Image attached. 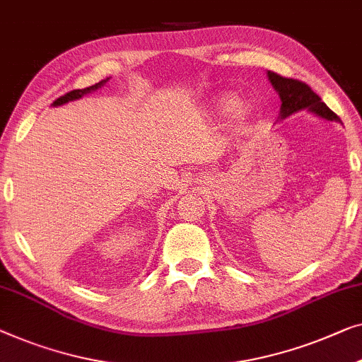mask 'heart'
Wrapping results in <instances>:
<instances>
[{"mask_svg": "<svg viewBox=\"0 0 362 362\" xmlns=\"http://www.w3.org/2000/svg\"><path fill=\"white\" fill-rule=\"evenodd\" d=\"M217 107L220 109V111H225V109H232L235 116H238V117H245L250 111L248 106H246L245 103H240V101L233 103V99L230 96L218 98L217 99Z\"/></svg>", "mask_w": 362, "mask_h": 362, "instance_id": "1", "label": "heart"}]
</instances>
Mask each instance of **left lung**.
Listing matches in <instances>:
<instances>
[{
  "label": "left lung",
  "mask_w": 362,
  "mask_h": 362,
  "mask_svg": "<svg viewBox=\"0 0 362 362\" xmlns=\"http://www.w3.org/2000/svg\"><path fill=\"white\" fill-rule=\"evenodd\" d=\"M268 78L274 90L279 93L281 98V119L292 116L302 109H310L312 112L328 120H339V117L325 104L320 96L312 91L307 83L277 75L274 71H268Z\"/></svg>",
  "instance_id": "left-lung-1"
}]
</instances>
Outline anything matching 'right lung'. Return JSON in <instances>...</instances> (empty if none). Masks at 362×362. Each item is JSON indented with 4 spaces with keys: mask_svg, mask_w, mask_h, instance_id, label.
Masks as SVG:
<instances>
[{
    "mask_svg": "<svg viewBox=\"0 0 362 362\" xmlns=\"http://www.w3.org/2000/svg\"><path fill=\"white\" fill-rule=\"evenodd\" d=\"M107 80H109V78H107ZM107 80L99 81V83H96V85H93V86H90V88H85V90H73V91H70V93H66V94H64V96H60L59 99H55L54 106H62V104H65V103H68V101H73V99H80L81 96H85V94H90L91 91H96V90H99V88H101Z\"/></svg>",
    "mask_w": 362,
    "mask_h": 362,
    "instance_id": "add662e5",
    "label": "right lung"
}]
</instances>
